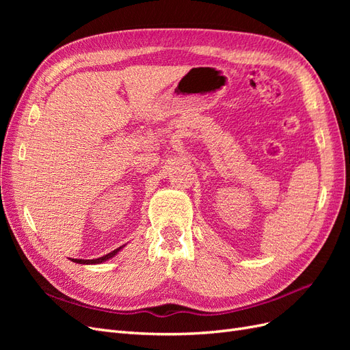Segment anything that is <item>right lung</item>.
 <instances>
[{
    "label": "right lung",
    "mask_w": 350,
    "mask_h": 350,
    "mask_svg": "<svg viewBox=\"0 0 350 350\" xmlns=\"http://www.w3.org/2000/svg\"><path fill=\"white\" fill-rule=\"evenodd\" d=\"M125 245H122V247H120V248H116V250H113V251H111L109 254H107V256H103V257H99V258H93V260H83V258H70L72 262H77V264H100V262H105V261H108V260H111L112 257H115L116 254H118L122 248H124Z\"/></svg>",
    "instance_id": "right-lung-1"
}]
</instances>
